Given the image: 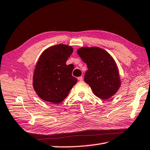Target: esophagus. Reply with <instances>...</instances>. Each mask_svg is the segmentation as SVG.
<instances>
[{"label": "esophagus", "mask_w": 150, "mask_h": 150, "mask_svg": "<svg viewBox=\"0 0 150 150\" xmlns=\"http://www.w3.org/2000/svg\"><path fill=\"white\" fill-rule=\"evenodd\" d=\"M83 79V77H82V76H81V77H78V80L80 81H82Z\"/></svg>", "instance_id": "obj_1"}]
</instances>
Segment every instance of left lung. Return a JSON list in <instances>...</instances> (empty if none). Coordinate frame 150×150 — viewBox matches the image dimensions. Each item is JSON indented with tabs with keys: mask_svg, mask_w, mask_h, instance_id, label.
<instances>
[{
	"mask_svg": "<svg viewBox=\"0 0 150 150\" xmlns=\"http://www.w3.org/2000/svg\"><path fill=\"white\" fill-rule=\"evenodd\" d=\"M77 52L87 65L84 79L93 93L103 100L115 95L121 82L113 57L106 51L98 47H83Z\"/></svg>",
	"mask_w": 150,
	"mask_h": 150,
	"instance_id": "1",
	"label": "left lung"
}]
</instances>
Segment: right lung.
Returning a JSON list of instances; mask_svg holds the SVG:
<instances>
[{"mask_svg":"<svg viewBox=\"0 0 150 150\" xmlns=\"http://www.w3.org/2000/svg\"><path fill=\"white\" fill-rule=\"evenodd\" d=\"M73 52L71 46L58 44L47 48L40 55L33 75V87L42 100L62 103L77 83L72 68L66 65Z\"/></svg>","mask_w":150,"mask_h":150,"instance_id":"right-lung-1","label":"right lung"}]
</instances>
